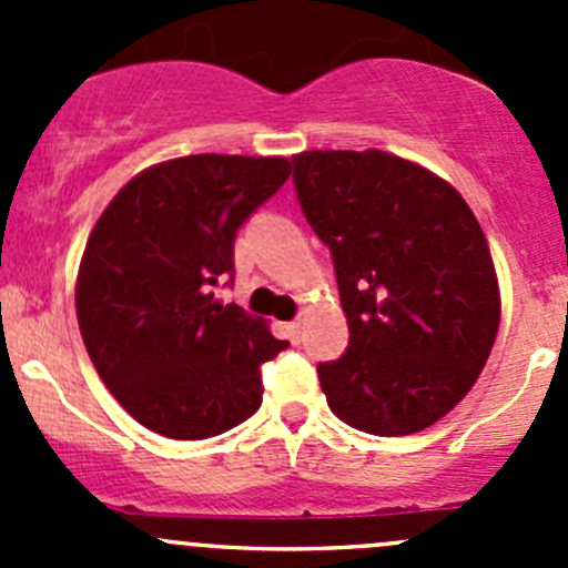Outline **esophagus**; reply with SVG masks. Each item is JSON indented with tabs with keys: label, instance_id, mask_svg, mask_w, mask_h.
I'll use <instances>...</instances> for the list:
<instances>
[{
	"label": "esophagus",
	"instance_id": "obj_1",
	"mask_svg": "<svg viewBox=\"0 0 568 568\" xmlns=\"http://www.w3.org/2000/svg\"><path fill=\"white\" fill-rule=\"evenodd\" d=\"M285 332H288L291 335V341H300V335H302V321H291V324H285Z\"/></svg>",
	"mask_w": 568,
	"mask_h": 568
}]
</instances>
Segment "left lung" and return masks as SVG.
Returning <instances> with one entry per match:
<instances>
[{"mask_svg": "<svg viewBox=\"0 0 568 568\" xmlns=\"http://www.w3.org/2000/svg\"><path fill=\"white\" fill-rule=\"evenodd\" d=\"M294 183L348 321V352L318 365L326 404L376 437L434 426L473 390L500 329L473 209L445 178L376 148L296 153Z\"/></svg>", "mask_w": 568, "mask_h": 568, "instance_id": "left-lung-1", "label": "left lung"}]
</instances>
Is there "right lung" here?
Returning <instances> with one entry per match:
<instances>
[{"label": "right lung", "instance_id": "add662e5", "mask_svg": "<svg viewBox=\"0 0 568 568\" xmlns=\"http://www.w3.org/2000/svg\"><path fill=\"white\" fill-rule=\"evenodd\" d=\"M291 175L285 156L197 153L142 170L90 231L77 274L84 348L118 404L170 439L255 415L261 363L288 343L214 300L239 225Z\"/></svg>", "mask_w": 568, "mask_h": 568}]
</instances>
